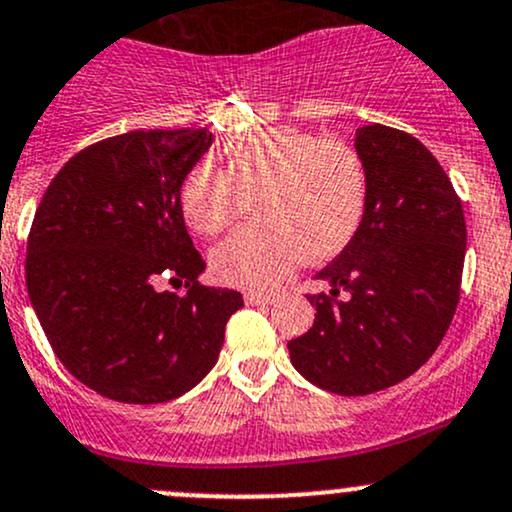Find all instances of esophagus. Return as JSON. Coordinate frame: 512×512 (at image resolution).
I'll use <instances>...</instances> for the list:
<instances>
[{
	"mask_svg": "<svg viewBox=\"0 0 512 512\" xmlns=\"http://www.w3.org/2000/svg\"><path fill=\"white\" fill-rule=\"evenodd\" d=\"M277 301L274 291H247L245 303L247 306H269V303Z\"/></svg>",
	"mask_w": 512,
	"mask_h": 512,
	"instance_id": "obj_1",
	"label": "esophagus"
}]
</instances>
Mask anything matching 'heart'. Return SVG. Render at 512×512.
I'll list each match as a JSON object with an SVG mask.
<instances>
[{
	"label": "heart",
	"mask_w": 512,
	"mask_h": 512,
	"mask_svg": "<svg viewBox=\"0 0 512 512\" xmlns=\"http://www.w3.org/2000/svg\"><path fill=\"white\" fill-rule=\"evenodd\" d=\"M228 170L204 157L179 192L184 221L199 235L247 223L213 250L221 284L267 289L303 260H333L355 238L367 209V170L352 145L301 128H267L223 145Z\"/></svg>",
	"instance_id": "obj_1"
}]
</instances>
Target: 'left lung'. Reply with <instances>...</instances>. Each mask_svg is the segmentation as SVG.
<instances>
[{"label": "left lung", "instance_id": "obj_1", "mask_svg": "<svg viewBox=\"0 0 512 512\" xmlns=\"http://www.w3.org/2000/svg\"><path fill=\"white\" fill-rule=\"evenodd\" d=\"M367 209L350 245L316 274V320L289 342L303 379L367 396L418 372L445 338L459 303L466 223L435 155L396 128H357Z\"/></svg>", "mask_w": 512, "mask_h": 512}]
</instances>
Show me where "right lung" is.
Returning a JSON list of instances; mask_svg holds the SVG:
<instances>
[{
	"label": "right lung",
	"instance_id": "1",
	"mask_svg": "<svg viewBox=\"0 0 512 512\" xmlns=\"http://www.w3.org/2000/svg\"><path fill=\"white\" fill-rule=\"evenodd\" d=\"M206 128L131 131L65 162L26 247L33 311L60 362L111 401L165 403L216 364L243 296L201 286L179 192L211 148ZM185 284L188 294L156 284Z\"/></svg>",
	"mask_w": 512,
	"mask_h": 512
}]
</instances>
